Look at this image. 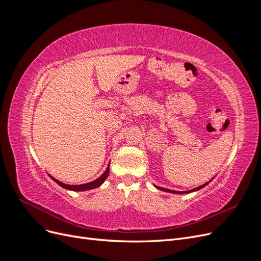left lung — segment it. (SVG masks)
<instances>
[{"instance_id":"8db88e82","label":"left lung","mask_w":261,"mask_h":261,"mask_svg":"<svg viewBox=\"0 0 261 261\" xmlns=\"http://www.w3.org/2000/svg\"><path fill=\"white\" fill-rule=\"evenodd\" d=\"M208 183H206V184H203V185H201V186H199V187H197V188H194V189H192V191H188V192H175V191H171V189H167V188H162V187H158L159 189H161V191H164V192H169V193H177V194H184V193H192V192H195V191H198V189H200V188H202V187H204L206 186Z\"/></svg>"}]
</instances>
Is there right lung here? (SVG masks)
<instances>
[{
	"label": "right lung",
	"mask_w": 261,
	"mask_h": 261,
	"mask_svg": "<svg viewBox=\"0 0 261 261\" xmlns=\"http://www.w3.org/2000/svg\"><path fill=\"white\" fill-rule=\"evenodd\" d=\"M109 168H110V164L108 165V169L106 170V172L103 173V174H102L99 178H97L96 180L90 181V183H87V184H82V185H67V184L62 183V181H60V180H58V179L53 178L52 176H51V178H52L54 181H57V183H58L60 186H62L63 188L69 189V191H74V192H76V191H77V192H81V191H89V189L96 188V187L100 186L102 183H103L105 179H106V178L108 177V175H109Z\"/></svg>",
	"instance_id": "obj_1"
}]
</instances>
